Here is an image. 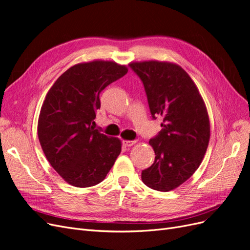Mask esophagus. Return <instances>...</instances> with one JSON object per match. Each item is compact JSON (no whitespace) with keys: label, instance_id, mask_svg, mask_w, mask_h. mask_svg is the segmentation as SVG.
I'll list each match as a JSON object with an SVG mask.
<instances>
[{"label":"esophagus","instance_id":"34e87169","mask_svg":"<svg viewBox=\"0 0 250 250\" xmlns=\"http://www.w3.org/2000/svg\"><path fill=\"white\" fill-rule=\"evenodd\" d=\"M134 144H135V141H126V140L123 141V145L126 147H130V146L134 145Z\"/></svg>","mask_w":250,"mask_h":250}]
</instances>
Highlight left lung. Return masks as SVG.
I'll use <instances>...</instances> for the list:
<instances>
[{
    "instance_id": "left-lung-1",
    "label": "left lung",
    "mask_w": 250,
    "mask_h": 250,
    "mask_svg": "<svg viewBox=\"0 0 250 250\" xmlns=\"http://www.w3.org/2000/svg\"><path fill=\"white\" fill-rule=\"evenodd\" d=\"M145 88L151 116L163 118L162 130L149 141L155 160L142 171V180L156 191L168 192L198 169L209 141L206 104L188 73L175 63H129Z\"/></svg>"
}]
</instances>
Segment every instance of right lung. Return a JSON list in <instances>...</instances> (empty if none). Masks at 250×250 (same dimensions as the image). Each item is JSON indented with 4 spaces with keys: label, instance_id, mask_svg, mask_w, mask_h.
I'll use <instances>...</instances> for the list:
<instances>
[{
    "label": "right lung",
    "instance_id": "obj_1",
    "mask_svg": "<svg viewBox=\"0 0 250 250\" xmlns=\"http://www.w3.org/2000/svg\"><path fill=\"white\" fill-rule=\"evenodd\" d=\"M128 72L125 65L95 60L66 70L48 92L37 134L47 160L67 184L93 187L106 177L121 142L94 127L100 93Z\"/></svg>",
    "mask_w": 250,
    "mask_h": 250
}]
</instances>
